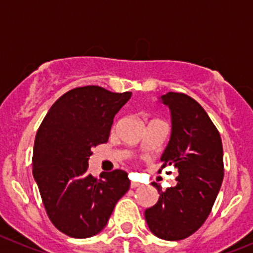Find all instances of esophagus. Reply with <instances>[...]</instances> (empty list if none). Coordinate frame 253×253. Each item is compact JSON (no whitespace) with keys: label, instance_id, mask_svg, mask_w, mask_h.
<instances>
[{"label":"esophagus","instance_id":"esophagus-1","mask_svg":"<svg viewBox=\"0 0 253 253\" xmlns=\"http://www.w3.org/2000/svg\"><path fill=\"white\" fill-rule=\"evenodd\" d=\"M137 187H141V185L138 182H134V181H132L131 182V188H137Z\"/></svg>","mask_w":253,"mask_h":253}]
</instances>
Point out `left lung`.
<instances>
[{"label":"left lung","instance_id":"1","mask_svg":"<svg viewBox=\"0 0 253 253\" xmlns=\"http://www.w3.org/2000/svg\"><path fill=\"white\" fill-rule=\"evenodd\" d=\"M171 110L172 133L161 157L164 167L178 169L174 187L162 191L159 202L145 211L151 232L167 241L195 233L213 207L223 180V148L218 129L206 111L182 92L161 96Z\"/></svg>","mask_w":253,"mask_h":253}]
</instances>
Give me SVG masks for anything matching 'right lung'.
Listing matches in <instances>:
<instances>
[{"label":"right lung","mask_w":253,"mask_h":253,"mask_svg":"<svg viewBox=\"0 0 253 253\" xmlns=\"http://www.w3.org/2000/svg\"><path fill=\"white\" fill-rule=\"evenodd\" d=\"M131 92L116 93L100 86L70 89L49 108L40 125L32 172L47 216L58 231L87 238L107 223L129 180L122 169L87 172L92 148L106 143L113 117Z\"/></svg>","instance_id":"right-lung-1"}]
</instances>
